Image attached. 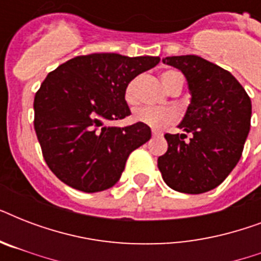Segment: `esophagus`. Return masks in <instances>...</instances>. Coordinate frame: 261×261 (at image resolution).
I'll list each match as a JSON object with an SVG mask.
<instances>
[{
  "label": "esophagus",
  "mask_w": 261,
  "mask_h": 261,
  "mask_svg": "<svg viewBox=\"0 0 261 261\" xmlns=\"http://www.w3.org/2000/svg\"><path fill=\"white\" fill-rule=\"evenodd\" d=\"M163 135V133L159 130H153V137H161Z\"/></svg>",
  "instance_id": "esophagus-1"
}]
</instances>
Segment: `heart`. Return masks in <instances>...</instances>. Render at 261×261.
Here are the masks:
<instances>
[{"label":"heart","mask_w":261,"mask_h":261,"mask_svg":"<svg viewBox=\"0 0 261 261\" xmlns=\"http://www.w3.org/2000/svg\"><path fill=\"white\" fill-rule=\"evenodd\" d=\"M180 74L178 71L169 70L165 71L161 75V81H163L164 87H167L169 80L173 75ZM124 100L127 104H135L137 97H135V81H131L126 87L124 90ZM133 120L135 123H142L145 126L151 127V128H164V127L169 126L171 123L174 122V114L168 108H150V107H143L138 108L133 112Z\"/></svg>","instance_id":"b5f03b06"}]
</instances>
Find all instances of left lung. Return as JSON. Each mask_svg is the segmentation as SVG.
<instances>
[{"label":"left lung","mask_w":261,"mask_h":261,"mask_svg":"<svg viewBox=\"0 0 261 261\" xmlns=\"http://www.w3.org/2000/svg\"><path fill=\"white\" fill-rule=\"evenodd\" d=\"M164 63L186 75L191 102L178 128L191 134H165L168 150L159 169L172 190L203 194L214 190L241 159L251 128L252 102L227 70L198 55L167 57Z\"/></svg>","instance_id":"8db88e82"}]
</instances>
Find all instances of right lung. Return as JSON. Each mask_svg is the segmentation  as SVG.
Returning <instances> with one entry per match:
<instances>
[{"instance_id":"right-lung-1","label":"right lung","mask_w":261,"mask_h":261,"mask_svg":"<svg viewBox=\"0 0 261 261\" xmlns=\"http://www.w3.org/2000/svg\"><path fill=\"white\" fill-rule=\"evenodd\" d=\"M160 57L101 53L75 57L48 73L34 100V126L51 172L71 188L98 192L119 181L133 150L151 137L135 123L108 126L131 114L124 100L130 81Z\"/></svg>"}]
</instances>
